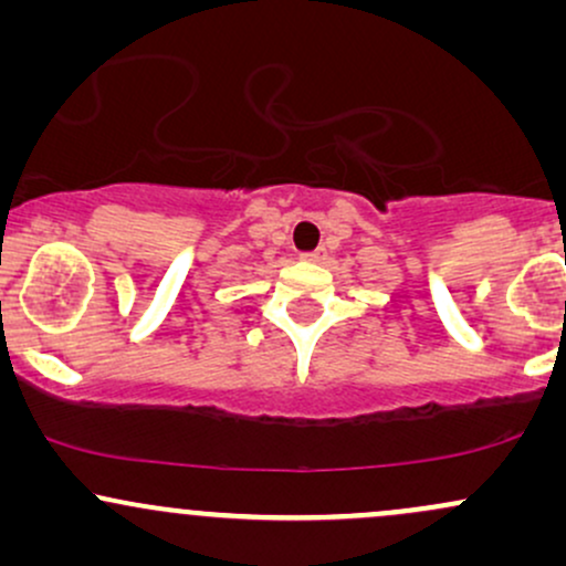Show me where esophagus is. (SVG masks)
<instances>
[{"label": "esophagus", "instance_id": "1", "mask_svg": "<svg viewBox=\"0 0 566 566\" xmlns=\"http://www.w3.org/2000/svg\"><path fill=\"white\" fill-rule=\"evenodd\" d=\"M305 261H319V258H322V250H314V252H305Z\"/></svg>", "mask_w": 566, "mask_h": 566}]
</instances>
